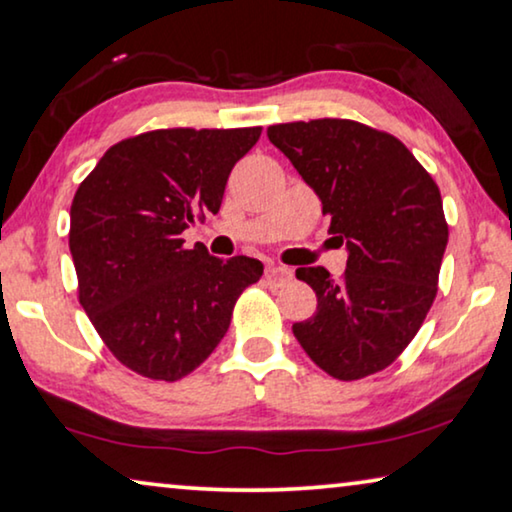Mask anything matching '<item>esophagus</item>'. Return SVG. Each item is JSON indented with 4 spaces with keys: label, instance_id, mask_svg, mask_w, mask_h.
Wrapping results in <instances>:
<instances>
[{
    "label": "esophagus",
    "instance_id": "obj_1",
    "mask_svg": "<svg viewBox=\"0 0 512 512\" xmlns=\"http://www.w3.org/2000/svg\"><path fill=\"white\" fill-rule=\"evenodd\" d=\"M293 272L286 268V265H268L265 268V277L270 279V282H286V279H291Z\"/></svg>",
    "mask_w": 512,
    "mask_h": 512
}]
</instances>
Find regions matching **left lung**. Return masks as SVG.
<instances>
[{"mask_svg":"<svg viewBox=\"0 0 512 512\" xmlns=\"http://www.w3.org/2000/svg\"><path fill=\"white\" fill-rule=\"evenodd\" d=\"M270 142L291 160L349 249L347 270L298 268L317 312L293 324L305 354L335 380L389 368L410 345L438 293L447 221L438 184L408 146L349 118L277 123Z\"/></svg>","mask_w":512,"mask_h":512,"instance_id":"1","label":"left lung"}]
</instances>
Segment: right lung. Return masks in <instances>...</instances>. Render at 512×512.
<instances>
[{"instance_id": "1", "label": "right lung", "mask_w": 512, "mask_h": 512, "mask_svg": "<svg viewBox=\"0 0 512 512\" xmlns=\"http://www.w3.org/2000/svg\"><path fill=\"white\" fill-rule=\"evenodd\" d=\"M256 128H165L121 139L81 181L69 212L79 303L116 361L149 380L193 373L223 340L256 258L221 261L181 233L216 214Z\"/></svg>"}]
</instances>
